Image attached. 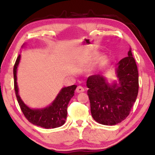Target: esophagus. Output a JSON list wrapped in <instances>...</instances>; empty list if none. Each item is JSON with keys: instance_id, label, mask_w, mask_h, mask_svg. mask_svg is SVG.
Segmentation results:
<instances>
[{"instance_id": "obj_1", "label": "esophagus", "mask_w": 155, "mask_h": 155, "mask_svg": "<svg viewBox=\"0 0 155 155\" xmlns=\"http://www.w3.org/2000/svg\"><path fill=\"white\" fill-rule=\"evenodd\" d=\"M76 91L77 93H81V92H84V88L82 87L81 86H77V88H76Z\"/></svg>"}]
</instances>
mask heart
<instances>
[{
  "label": "heart",
  "mask_w": 155,
  "mask_h": 155,
  "mask_svg": "<svg viewBox=\"0 0 155 155\" xmlns=\"http://www.w3.org/2000/svg\"><path fill=\"white\" fill-rule=\"evenodd\" d=\"M103 63H104V62H103V61H101L100 62H99V66H100V67H101V66L103 64Z\"/></svg>",
  "instance_id": "heart-1"
}]
</instances>
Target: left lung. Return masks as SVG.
I'll list each match as a JSON object with an SVG mask.
<instances>
[{"mask_svg":"<svg viewBox=\"0 0 155 155\" xmlns=\"http://www.w3.org/2000/svg\"><path fill=\"white\" fill-rule=\"evenodd\" d=\"M119 84L109 85L100 74L88 76L86 86L91 113L97 123L114 125L128 116L139 89L138 70L131 49L116 69Z\"/></svg>","mask_w":155,"mask_h":155,"instance_id":"obj_1","label":"left lung"}]
</instances>
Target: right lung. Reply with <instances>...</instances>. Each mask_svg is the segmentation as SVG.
Returning <instances> with one entry per match:
<instances>
[{
  "mask_svg": "<svg viewBox=\"0 0 155 155\" xmlns=\"http://www.w3.org/2000/svg\"><path fill=\"white\" fill-rule=\"evenodd\" d=\"M20 59V55L19 54L13 67L14 88L18 102L25 117L33 125L47 129L55 128L63 125L67 119L68 104L71 98L74 96L76 86L72 85L63 88L52 104L47 108L43 109H31L22 102L18 95L16 73Z\"/></svg>",
  "mask_w": 155,
  "mask_h": 155,
  "instance_id": "add662e5",
  "label": "right lung"
}]
</instances>
